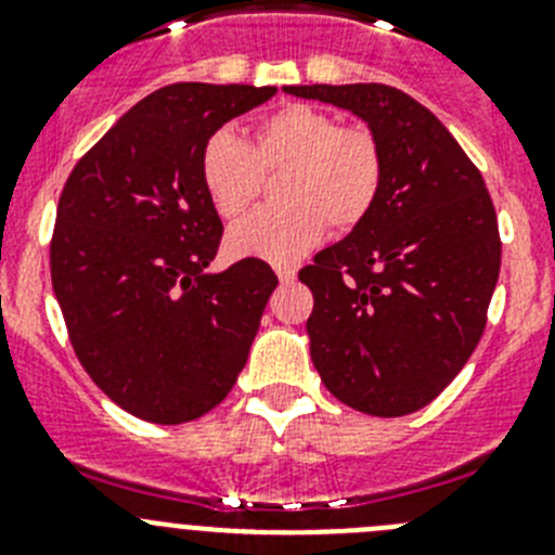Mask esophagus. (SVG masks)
<instances>
[{"label":"esophagus","mask_w":555,"mask_h":555,"mask_svg":"<svg viewBox=\"0 0 555 555\" xmlns=\"http://www.w3.org/2000/svg\"><path fill=\"white\" fill-rule=\"evenodd\" d=\"M274 272H278V281L281 283H292L294 278H297V269L286 267V263H278V267H274Z\"/></svg>","instance_id":"obj_1"}]
</instances>
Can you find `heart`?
Wrapping results in <instances>:
<instances>
[{
	"label": "heart",
	"mask_w": 555,
	"mask_h": 555,
	"mask_svg": "<svg viewBox=\"0 0 555 555\" xmlns=\"http://www.w3.org/2000/svg\"><path fill=\"white\" fill-rule=\"evenodd\" d=\"M283 169L281 203L235 222L228 249L238 258L297 261L331 224L336 233L364 222L384 183V155L364 127H338L331 113L286 105L255 127V144L233 130L210 132L199 152V180L222 219L242 217L261 191V171Z\"/></svg>",
	"instance_id": "heart-1"
}]
</instances>
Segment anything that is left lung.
<instances>
[{
	"mask_svg": "<svg viewBox=\"0 0 555 555\" xmlns=\"http://www.w3.org/2000/svg\"><path fill=\"white\" fill-rule=\"evenodd\" d=\"M283 91L350 111L384 155V183L364 222L300 269L313 294V366L350 409L420 411L467 364L487 325L500 274L487 183L448 127L397 88Z\"/></svg>",
	"mask_w": 555,
	"mask_h": 555,
	"instance_id": "obj_1",
	"label": "left lung"
}]
</instances>
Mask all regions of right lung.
<instances>
[{"label":"right lung","instance_id":"1","mask_svg":"<svg viewBox=\"0 0 555 555\" xmlns=\"http://www.w3.org/2000/svg\"><path fill=\"white\" fill-rule=\"evenodd\" d=\"M274 86L175 82L121 116L63 185L52 288L72 347L127 414L191 423L233 389L278 278L244 258L210 272L222 219L199 152Z\"/></svg>","mask_w":555,"mask_h":555}]
</instances>
